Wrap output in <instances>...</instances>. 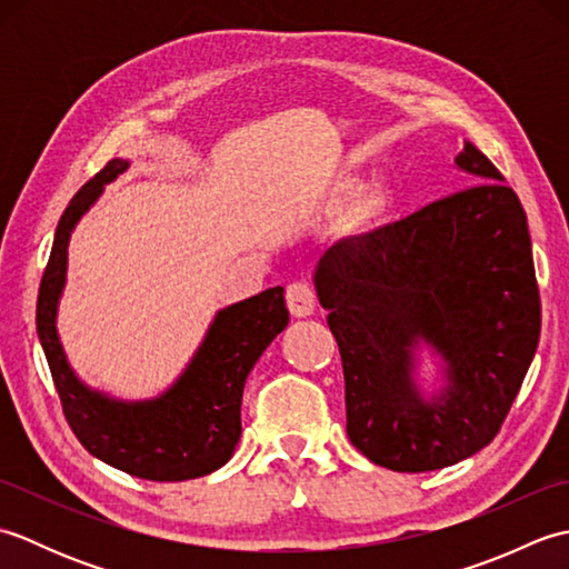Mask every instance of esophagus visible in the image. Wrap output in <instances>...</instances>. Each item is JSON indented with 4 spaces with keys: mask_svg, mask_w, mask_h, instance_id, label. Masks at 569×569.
Returning a JSON list of instances; mask_svg holds the SVG:
<instances>
[{
    "mask_svg": "<svg viewBox=\"0 0 569 569\" xmlns=\"http://www.w3.org/2000/svg\"><path fill=\"white\" fill-rule=\"evenodd\" d=\"M286 303L293 318H310L316 312V291L306 281H296L286 288Z\"/></svg>",
    "mask_w": 569,
    "mask_h": 569,
    "instance_id": "obj_1",
    "label": "esophagus"
}]
</instances>
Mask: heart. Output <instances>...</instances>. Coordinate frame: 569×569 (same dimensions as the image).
Wrapping results in <instances>:
<instances>
[{
  "instance_id": "1",
  "label": "heart",
  "mask_w": 569,
  "mask_h": 569,
  "mask_svg": "<svg viewBox=\"0 0 569 569\" xmlns=\"http://www.w3.org/2000/svg\"><path fill=\"white\" fill-rule=\"evenodd\" d=\"M361 190H365V180L357 178V176H345L335 183V188L330 192V202H335V204L349 202L352 198H357ZM383 208H386V198H383L381 190H367L365 196H361L359 212L365 217H377V214L383 212Z\"/></svg>"
}]
</instances>
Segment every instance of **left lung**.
Listing matches in <instances>:
<instances>
[{
  "label": "left lung",
  "mask_w": 569,
  "mask_h": 569,
  "mask_svg": "<svg viewBox=\"0 0 569 569\" xmlns=\"http://www.w3.org/2000/svg\"><path fill=\"white\" fill-rule=\"evenodd\" d=\"M455 166L477 186L340 239L312 273L342 355L349 440L410 475L493 440L540 340L523 204L475 143Z\"/></svg>",
  "instance_id": "8db88e82"
}]
</instances>
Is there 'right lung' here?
Wrapping results in <instances>:
<instances>
[{
	"label": "right lung",
	"instance_id": "add662e5",
	"mask_svg": "<svg viewBox=\"0 0 569 569\" xmlns=\"http://www.w3.org/2000/svg\"><path fill=\"white\" fill-rule=\"evenodd\" d=\"M131 161L112 159L70 200L56 227L51 259L39 288L36 332L51 367L68 426L104 465L149 481H186L210 475L234 455L241 438V393L263 349L288 325L283 288L239 300L214 312L208 332L176 381L153 398H117L92 389L70 367L58 335V306L68 283V247L104 186Z\"/></svg>",
	"mask_w": 569,
	"mask_h": 569
}]
</instances>
